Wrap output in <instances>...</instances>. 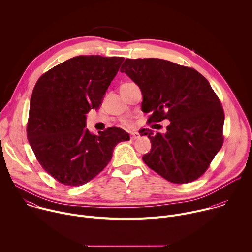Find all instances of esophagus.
<instances>
[{
  "label": "esophagus",
  "mask_w": 252,
  "mask_h": 252,
  "mask_svg": "<svg viewBox=\"0 0 252 252\" xmlns=\"http://www.w3.org/2000/svg\"><path fill=\"white\" fill-rule=\"evenodd\" d=\"M139 137V134L137 133V132H132V133H130V139L131 140H134V139H136V138H138Z\"/></svg>",
  "instance_id": "1"
}]
</instances>
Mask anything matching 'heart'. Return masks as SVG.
Here are the masks:
<instances>
[{
    "instance_id": "obj_1",
    "label": "heart",
    "mask_w": 252,
    "mask_h": 252,
    "mask_svg": "<svg viewBox=\"0 0 252 252\" xmlns=\"http://www.w3.org/2000/svg\"><path fill=\"white\" fill-rule=\"evenodd\" d=\"M123 125H124L125 126H126V127H128V126H131V121H130V120H124Z\"/></svg>"
}]
</instances>
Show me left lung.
Segmentation results:
<instances>
[{
  "label": "left lung",
  "instance_id": "8db88e82",
  "mask_svg": "<svg viewBox=\"0 0 252 252\" xmlns=\"http://www.w3.org/2000/svg\"><path fill=\"white\" fill-rule=\"evenodd\" d=\"M140 89L148 123L168 120L166 132L148 135L145 163L172 184H189L209 167L223 145L224 112L208 81L192 67L160 59H126L121 67Z\"/></svg>",
  "mask_w": 252,
  "mask_h": 252
}]
</instances>
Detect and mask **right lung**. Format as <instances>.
<instances>
[{
  "instance_id": "right-lung-1",
  "label": "right lung",
  "mask_w": 252,
  "mask_h": 252,
  "mask_svg": "<svg viewBox=\"0 0 252 252\" xmlns=\"http://www.w3.org/2000/svg\"><path fill=\"white\" fill-rule=\"evenodd\" d=\"M122 57L78 56L49 69L32 90L27 136L41 166L59 183L83 186L110 162L113 151L129 135L119 127L85 128L86 114L97 109Z\"/></svg>"
}]
</instances>
